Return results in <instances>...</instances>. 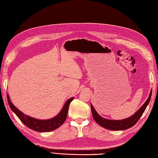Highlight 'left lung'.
<instances>
[{"label": "left lung", "instance_id": "1", "mask_svg": "<svg viewBox=\"0 0 158 158\" xmlns=\"http://www.w3.org/2000/svg\"><path fill=\"white\" fill-rule=\"evenodd\" d=\"M152 92V90L150 91L149 97H148L146 102L143 104V106L138 109L135 114H132L130 117L123 119V120H110V119H107L106 118L102 117V116H100L98 113V112L95 111V109L92 106V104L91 103L90 106L91 109H92V116L95 122H96L98 125L105 128L109 129V130L123 131L128 128H130L135 125L142 115V114L144 113L146 107L150 102Z\"/></svg>", "mask_w": 158, "mask_h": 158}]
</instances>
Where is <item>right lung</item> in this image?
<instances>
[{
	"mask_svg": "<svg viewBox=\"0 0 158 158\" xmlns=\"http://www.w3.org/2000/svg\"><path fill=\"white\" fill-rule=\"evenodd\" d=\"M7 98L9 106H10L12 111L20 119V121L28 128L32 129L33 131L40 132H50L54 131L63 125L66 120V116H67L70 103L74 99V97L69 99L64 103L61 111L53 118L45 119V120H41V119L33 118L23 113L14 106L8 94H7Z\"/></svg>",
	"mask_w": 158,
	"mask_h": 158,
	"instance_id": "add662e5",
	"label": "right lung"
}]
</instances>
